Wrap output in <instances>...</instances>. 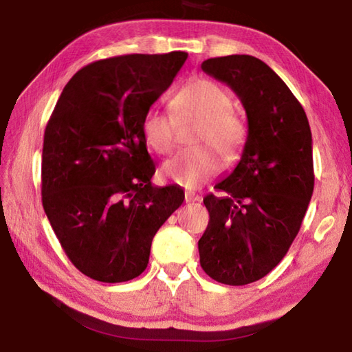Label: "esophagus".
<instances>
[{
	"mask_svg": "<svg viewBox=\"0 0 352 352\" xmlns=\"http://www.w3.org/2000/svg\"><path fill=\"white\" fill-rule=\"evenodd\" d=\"M184 200H186V204H195V201H200L201 197L194 192H186L184 194Z\"/></svg>",
	"mask_w": 352,
	"mask_h": 352,
	"instance_id": "34e87169",
	"label": "esophagus"
}]
</instances>
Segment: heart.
<instances>
[{"label":"heart","mask_w":352,"mask_h":352,"mask_svg":"<svg viewBox=\"0 0 352 352\" xmlns=\"http://www.w3.org/2000/svg\"><path fill=\"white\" fill-rule=\"evenodd\" d=\"M172 109L180 118L197 119L190 141L200 144L184 148L166 160L162 174L186 188H197L220 169L219 152L225 162L239 155L245 144L247 129L233 111V99L219 83L195 79L186 83L174 98ZM141 132L146 144L157 153H168L175 144L174 119L168 111L151 107L142 116Z\"/></svg>","instance_id":"obj_1"}]
</instances>
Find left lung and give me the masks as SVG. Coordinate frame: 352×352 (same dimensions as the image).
Returning a JSON list of instances; mask_svg holds the SVG:
<instances>
[{"mask_svg": "<svg viewBox=\"0 0 352 352\" xmlns=\"http://www.w3.org/2000/svg\"><path fill=\"white\" fill-rule=\"evenodd\" d=\"M201 69L237 94L248 135L239 163L216 184L223 195L204 199L200 265L217 283L245 285L275 269L300 231L314 192L312 133L294 93L259 58H208Z\"/></svg>", "mask_w": 352, "mask_h": 352, "instance_id": "1", "label": "left lung"}]
</instances>
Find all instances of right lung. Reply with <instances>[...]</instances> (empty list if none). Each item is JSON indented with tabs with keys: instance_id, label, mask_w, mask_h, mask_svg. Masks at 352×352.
Listing matches in <instances>:
<instances>
[{
	"instance_id": "obj_1",
	"label": "right lung",
	"mask_w": 352,
	"mask_h": 352,
	"mask_svg": "<svg viewBox=\"0 0 352 352\" xmlns=\"http://www.w3.org/2000/svg\"><path fill=\"white\" fill-rule=\"evenodd\" d=\"M188 54H129L71 77L47 121L41 201L77 270L124 283L146 270L153 236L183 204L182 188L152 184L141 121Z\"/></svg>"
}]
</instances>
